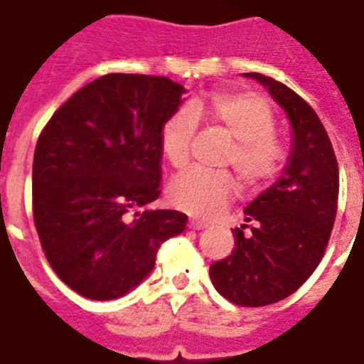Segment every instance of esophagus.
Masks as SVG:
<instances>
[{
  "instance_id": "1",
  "label": "esophagus",
  "mask_w": 364,
  "mask_h": 364,
  "mask_svg": "<svg viewBox=\"0 0 364 364\" xmlns=\"http://www.w3.org/2000/svg\"><path fill=\"white\" fill-rule=\"evenodd\" d=\"M188 227L193 230H203L208 227V223H204V221H199V219H189Z\"/></svg>"
}]
</instances>
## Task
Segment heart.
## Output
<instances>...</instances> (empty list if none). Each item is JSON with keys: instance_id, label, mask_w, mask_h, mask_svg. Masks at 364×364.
Instances as JSON below:
<instances>
[{"instance_id": "obj_1", "label": "heart", "mask_w": 364, "mask_h": 364, "mask_svg": "<svg viewBox=\"0 0 364 364\" xmlns=\"http://www.w3.org/2000/svg\"><path fill=\"white\" fill-rule=\"evenodd\" d=\"M197 117H204L225 132L232 143L229 164L249 186L273 178L284 161L283 143L273 135L275 117L268 102L249 92L218 91L180 107L164 122L160 146L165 160L180 169L189 160V145L197 130ZM236 182L227 173L189 169L169 186L175 206L197 218L210 219L234 199Z\"/></svg>"}]
</instances>
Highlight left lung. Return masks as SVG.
<instances>
[{
	"label": "left lung",
	"instance_id": "left-lung-1",
	"mask_svg": "<svg viewBox=\"0 0 364 364\" xmlns=\"http://www.w3.org/2000/svg\"><path fill=\"white\" fill-rule=\"evenodd\" d=\"M243 77L283 107L292 143L281 176L247 204L232 253L210 266V279L229 301L262 307L296 292L322 260L337 215L338 165L322 121L301 96L257 72Z\"/></svg>",
	"mask_w": 364,
	"mask_h": 364
}]
</instances>
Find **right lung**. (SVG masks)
I'll use <instances>...</instances> for the list:
<instances>
[{
  "instance_id": "add662e5",
  "label": "right lung",
  "mask_w": 364,
  "mask_h": 364,
  "mask_svg": "<svg viewBox=\"0 0 364 364\" xmlns=\"http://www.w3.org/2000/svg\"><path fill=\"white\" fill-rule=\"evenodd\" d=\"M186 89L164 76L106 74L53 113L33 158V219L48 262L81 296L109 301L146 279L186 214L160 197V132Z\"/></svg>"
}]
</instances>
